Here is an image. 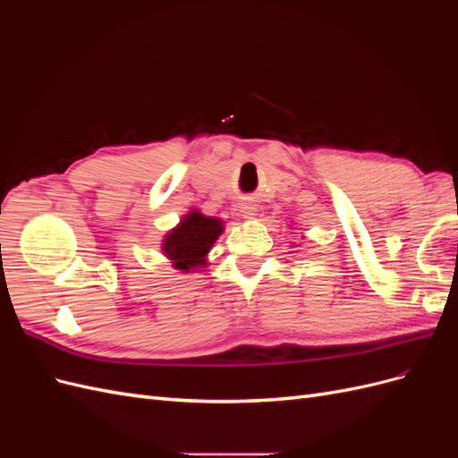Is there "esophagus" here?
Listing matches in <instances>:
<instances>
[{
  "instance_id": "34e87169",
  "label": "esophagus",
  "mask_w": 458,
  "mask_h": 458,
  "mask_svg": "<svg viewBox=\"0 0 458 458\" xmlns=\"http://www.w3.org/2000/svg\"><path fill=\"white\" fill-rule=\"evenodd\" d=\"M241 212H242V216L244 217H254L256 214V208H254V204H250V202H244V204H241Z\"/></svg>"
}]
</instances>
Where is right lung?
I'll list each match as a JSON object with an SVG mask.
<instances>
[{"mask_svg": "<svg viewBox=\"0 0 458 458\" xmlns=\"http://www.w3.org/2000/svg\"><path fill=\"white\" fill-rule=\"evenodd\" d=\"M224 231L221 221L191 212L172 233L165 234L164 252L177 269H192L202 266L204 256Z\"/></svg>", "mask_w": 458, "mask_h": 458, "instance_id": "add662e5", "label": "right lung"}]
</instances>
